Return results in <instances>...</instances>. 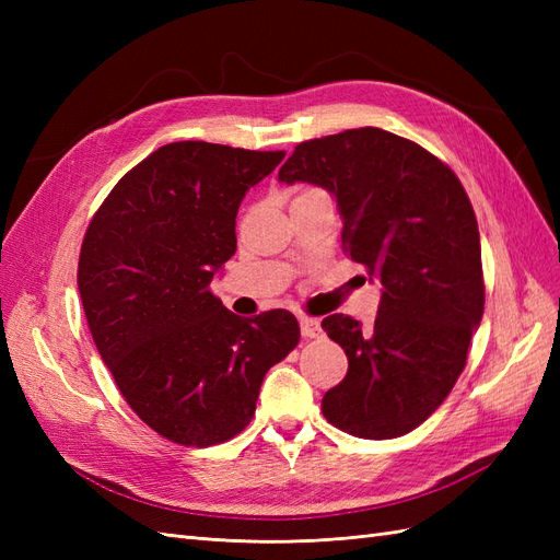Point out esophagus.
Returning a JSON list of instances; mask_svg holds the SVG:
<instances>
[{"instance_id": "34e87169", "label": "esophagus", "mask_w": 560, "mask_h": 560, "mask_svg": "<svg viewBox=\"0 0 560 560\" xmlns=\"http://www.w3.org/2000/svg\"><path fill=\"white\" fill-rule=\"evenodd\" d=\"M299 325H301V336L303 338H317V336H322V325H319V319H315V317H299Z\"/></svg>"}]
</instances>
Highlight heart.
<instances>
[{
  "label": "heart",
  "mask_w": 560,
  "mask_h": 560,
  "mask_svg": "<svg viewBox=\"0 0 560 560\" xmlns=\"http://www.w3.org/2000/svg\"><path fill=\"white\" fill-rule=\"evenodd\" d=\"M311 191H315V189H306V191H303V194H311Z\"/></svg>",
  "instance_id": "heart-1"
}]
</instances>
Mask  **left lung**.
Segmentation results:
<instances>
[{"instance_id":"8db88e82","label":"left lung","mask_w":560,"mask_h":560,"mask_svg":"<svg viewBox=\"0 0 560 560\" xmlns=\"http://www.w3.org/2000/svg\"><path fill=\"white\" fill-rule=\"evenodd\" d=\"M278 179L327 189L343 219V249L381 282L371 329L343 313L322 319L348 354V374L322 397V413L364 439L416 430L463 374L483 315L479 226L460 179L381 128L301 142Z\"/></svg>"}]
</instances>
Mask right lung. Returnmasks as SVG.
<instances>
[{
    "mask_svg": "<svg viewBox=\"0 0 560 560\" xmlns=\"http://www.w3.org/2000/svg\"><path fill=\"white\" fill-rule=\"evenodd\" d=\"M284 151L173 142L126 173L86 231L79 294L100 358L151 430L212 446L245 430L266 371L299 343L287 311L243 319L210 292L235 214Z\"/></svg>",
    "mask_w": 560,
    "mask_h": 560,
    "instance_id": "1",
    "label": "right lung"
}]
</instances>
